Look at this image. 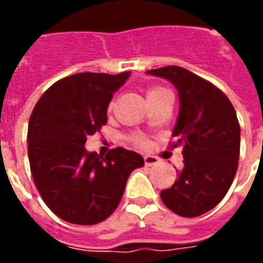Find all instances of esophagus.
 <instances>
[{"instance_id":"34e87169","label":"esophagus","mask_w":263,"mask_h":263,"mask_svg":"<svg viewBox=\"0 0 263 263\" xmlns=\"http://www.w3.org/2000/svg\"><path fill=\"white\" fill-rule=\"evenodd\" d=\"M143 159H145V165L146 166H154V165H156L158 162H159V159H158L156 156H151V155L145 156Z\"/></svg>"}]
</instances>
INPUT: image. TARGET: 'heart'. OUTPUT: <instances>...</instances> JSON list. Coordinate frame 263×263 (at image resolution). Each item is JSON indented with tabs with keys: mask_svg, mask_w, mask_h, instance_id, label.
I'll use <instances>...</instances> for the list:
<instances>
[{
	"mask_svg": "<svg viewBox=\"0 0 263 263\" xmlns=\"http://www.w3.org/2000/svg\"><path fill=\"white\" fill-rule=\"evenodd\" d=\"M163 91H166V88H162V87H152V88H149L148 98L155 97V96H158V94H160V92H163ZM112 107H114V103L111 101L108 105V111H111V109H112ZM135 142L139 143V145H142L143 141L141 139V138H137V139H135Z\"/></svg>",
	"mask_w": 263,
	"mask_h": 263,
	"instance_id": "1",
	"label": "heart"
}]
</instances>
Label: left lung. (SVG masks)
<instances>
[{
	"mask_svg": "<svg viewBox=\"0 0 263 263\" xmlns=\"http://www.w3.org/2000/svg\"><path fill=\"white\" fill-rule=\"evenodd\" d=\"M169 80L179 92L180 108L173 146L183 145V169L160 198L173 213L197 217L224 198L238 169L241 128L235 109L220 88L179 66L146 71Z\"/></svg>",
	"mask_w": 263,
	"mask_h": 263,
	"instance_id": "left-lung-1",
	"label": "left lung"
}]
</instances>
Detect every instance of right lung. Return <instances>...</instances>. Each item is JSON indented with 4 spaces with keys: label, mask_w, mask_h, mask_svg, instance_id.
<instances>
[{
    "label": "right lung",
    "mask_w": 263,
    "mask_h": 263,
    "mask_svg": "<svg viewBox=\"0 0 263 263\" xmlns=\"http://www.w3.org/2000/svg\"><path fill=\"white\" fill-rule=\"evenodd\" d=\"M129 71L79 73L43 92L28 125V156L43 201L62 220L98 224L118 207L128 177L143 166L137 152L115 148L105 156L84 143L107 124V109Z\"/></svg>",
    "instance_id": "obj_1"
}]
</instances>
